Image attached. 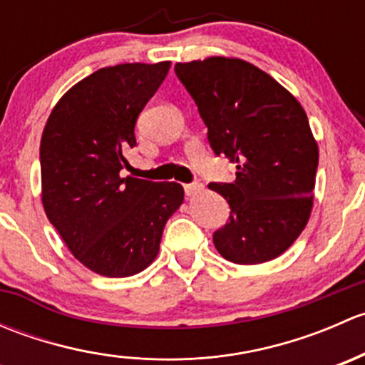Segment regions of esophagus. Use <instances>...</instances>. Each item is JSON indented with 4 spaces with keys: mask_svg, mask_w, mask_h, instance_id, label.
<instances>
[{
    "mask_svg": "<svg viewBox=\"0 0 365 365\" xmlns=\"http://www.w3.org/2000/svg\"><path fill=\"white\" fill-rule=\"evenodd\" d=\"M203 189H205L203 183H200V182L185 183V185H183V190H185V196H196V194H200Z\"/></svg>",
    "mask_w": 365,
    "mask_h": 365,
    "instance_id": "obj_1",
    "label": "esophagus"
}]
</instances>
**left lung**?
<instances>
[{
	"instance_id": "left-lung-1",
	"label": "left lung",
	"mask_w": 365,
	"mask_h": 365,
	"mask_svg": "<svg viewBox=\"0 0 365 365\" xmlns=\"http://www.w3.org/2000/svg\"><path fill=\"white\" fill-rule=\"evenodd\" d=\"M208 127L210 148L237 164L233 183H208L230 205L213 245L231 263L281 256L312 208L318 145L297 98L268 73L231 58L176 63Z\"/></svg>"
}]
</instances>
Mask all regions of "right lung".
<instances>
[{
    "label": "right lung",
    "mask_w": 365,
    "mask_h": 365,
    "mask_svg": "<svg viewBox=\"0 0 365 365\" xmlns=\"http://www.w3.org/2000/svg\"><path fill=\"white\" fill-rule=\"evenodd\" d=\"M171 67L123 63L70 88L40 143L42 203L70 252L106 277L145 270L165 222L183 203L182 185L120 178L135 146V121Z\"/></svg>",
    "instance_id": "obj_1"
}]
</instances>
